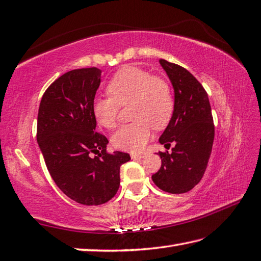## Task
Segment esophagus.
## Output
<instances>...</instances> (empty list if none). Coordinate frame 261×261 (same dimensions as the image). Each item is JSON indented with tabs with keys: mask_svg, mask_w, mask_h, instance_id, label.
<instances>
[{
	"mask_svg": "<svg viewBox=\"0 0 261 261\" xmlns=\"http://www.w3.org/2000/svg\"><path fill=\"white\" fill-rule=\"evenodd\" d=\"M145 154H131L132 160H140V158H144Z\"/></svg>",
	"mask_w": 261,
	"mask_h": 261,
	"instance_id": "34e87169",
	"label": "esophagus"
}]
</instances>
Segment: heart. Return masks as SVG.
Segmentation results:
<instances>
[{
    "instance_id": "b5f03b06",
    "label": "heart",
    "mask_w": 261,
    "mask_h": 261,
    "mask_svg": "<svg viewBox=\"0 0 261 261\" xmlns=\"http://www.w3.org/2000/svg\"><path fill=\"white\" fill-rule=\"evenodd\" d=\"M110 96H98L91 111L97 124L113 129L120 106L130 105L134 122L122 125L112 137L117 149L139 151L149 140L151 127L161 130L170 123L174 112V96L170 84L146 70L125 66L112 76L106 87Z\"/></svg>"
}]
</instances>
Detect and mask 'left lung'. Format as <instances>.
<instances>
[{"label":"left lung","instance_id":"8db88e82","mask_svg":"<svg viewBox=\"0 0 261 261\" xmlns=\"http://www.w3.org/2000/svg\"><path fill=\"white\" fill-rule=\"evenodd\" d=\"M174 88V112L160 142L172 152L160 151L162 166L151 178L168 193H185L202 178L211 157L215 126L205 88L189 71L160 60Z\"/></svg>","mask_w":261,"mask_h":261}]
</instances>
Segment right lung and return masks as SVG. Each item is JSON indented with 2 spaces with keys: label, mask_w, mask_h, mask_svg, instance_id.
Wrapping results in <instances>:
<instances>
[{
  "label": "right lung",
  "mask_w": 261,
  "mask_h": 261,
  "mask_svg": "<svg viewBox=\"0 0 261 261\" xmlns=\"http://www.w3.org/2000/svg\"><path fill=\"white\" fill-rule=\"evenodd\" d=\"M100 73L84 68L61 75L46 89L37 116V142L50 176L65 196L86 206L116 195L120 167L130 161L126 152H107L109 140L96 132L91 105Z\"/></svg>",
  "instance_id": "obj_1"
}]
</instances>
